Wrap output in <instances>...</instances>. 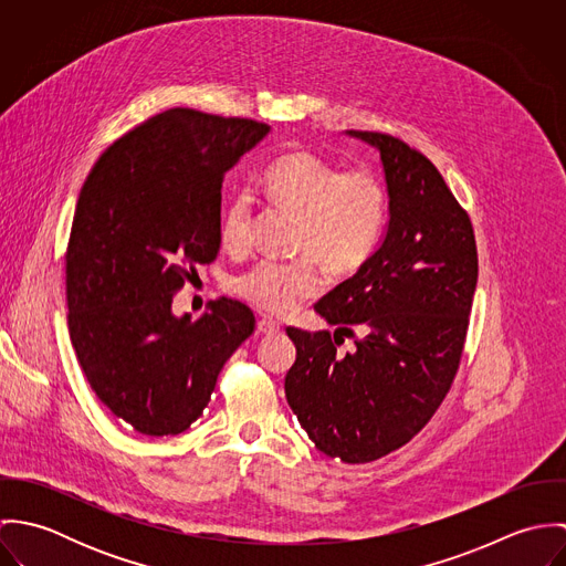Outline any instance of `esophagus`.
Returning a JSON list of instances; mask_svg holds the SVG:
<instances>
[{"mask_svg":"<svg viewBox=\"0 0 566 566\" xmlns=\"http://www.w3.org/2000/svg\"><path fill=\"white\" fill-rule=\"evenodd\" d=\"M279 323H274V321H270V318H261L259 323H256V331L261 333V335H272V333H279Z\"/></svg>","mask_w":566,"mask_h":566,"instance_id":"esophagus-1","label":"esophagus"}]
</instances>
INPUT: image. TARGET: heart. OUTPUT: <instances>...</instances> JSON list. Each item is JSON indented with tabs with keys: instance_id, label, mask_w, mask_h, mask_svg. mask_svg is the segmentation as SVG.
I'll list each match as a JSON object with an SVG mask.
<instances>
[{
	"instance_id": "heart-1",
	"label": "heart",
	"mask_w": 566,
	"mask_h": 566,
	"mask_svg": "<svg viewBox=\"0 0 566 566\" xmlns=\"http://www.w3.org/2000/svg\"><path fill=\"white\" fill-rule=\"evenodd\" d=\"M270 200L298 218L292 261H259L235 276L233 292L254 310L287 316L323 292L324 268L355 274L373 256L388 220L384 180L366 167L342 169L310 150H290L263 176ZM220 242L231 254L252 245V202L238 193L224 209Z\"/></svg>"
}]
</instances>
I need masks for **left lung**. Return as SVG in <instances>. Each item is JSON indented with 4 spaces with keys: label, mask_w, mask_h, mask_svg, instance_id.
Returning a JSON list of instances; mask_svg holds the SVG:
<instances>
[{
    "label": "left lung",
    "mask_w": 566,
    "mask_h": 566,
    "mask_svg": "<svg viewBox=\"0 0 566 566\" xmlns=\"http://www.w3.org/2000/svg\"><path fill=\"white\" fill-rule=\"evenodd\" d=\"M348 135L381 155L390 222L366 265L314 305L335 333L285 328V397L318 451L366 464L407 444L449 395L480 265L471 218L433 163L386 133Z\"/></svg>",
    "instance_id": "obj_1"
}]
</instances>
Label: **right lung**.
Wrapping results in <instances>:
<instances>
[{
	"instance_id": "1",
	"label": "right lung",
	"mask_w": 566,
	"mask_h": 566,
	"mask_svg": "<svg viewBox=\"0 0 566 566\" xmlns=\"http://www.w3.org/2000/svg\"><path fill=\"white\" fill-rule=\"evenodd\" d=\"M270 126L167 108L113 142L81 189L65 252L70 337L113 416L144 436L182 433L254 331L233 298L171 316L196 265L220 252L222 180Z\"/></svg>"
}]
</instances>
